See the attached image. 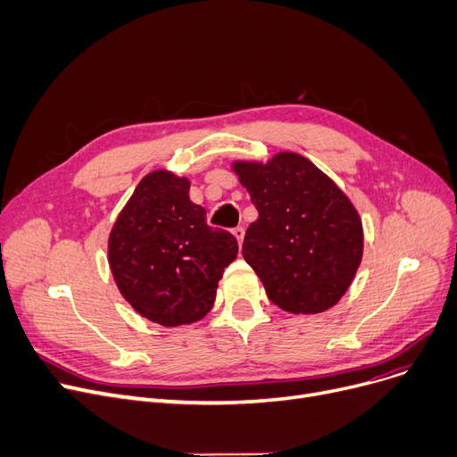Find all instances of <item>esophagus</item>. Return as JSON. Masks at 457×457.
<instances>
[{"label": "esophagus", "mask_w": 457, "mask_h": 457, "mask_svg": "<svg viewBox=\"0 0 457 457\" xmlns=\"http://www.w3.org/2000/svg\"><path fill=\"white\" fill-rule=\"evenodd\" d=\"M232 234L236 236V240H237V244H244V236H245V230L242 228V227H236L234 230H232Z\"/></svg>", "instance_id": "34e87169"}]
</instances>
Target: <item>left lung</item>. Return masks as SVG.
Returning <instances> with one entry per match:
<instances>
[{"mask_svg":"<svg viewBox=\"0 0 457 457\" xmlns=\"http://www.w3.org/2000/svg\"><path fill=\"white\" fill-rule=\"evenodd\" d=\"M232 169L258 210L244 258L268 297L292 314L337 305L362 258V223L352 201L295 152H278L268 163L234 162Z\"/></svg>","mask_w":457,"mask_h":457,"instance_id":"8db88e82","label":"left lung"}]
</instances>
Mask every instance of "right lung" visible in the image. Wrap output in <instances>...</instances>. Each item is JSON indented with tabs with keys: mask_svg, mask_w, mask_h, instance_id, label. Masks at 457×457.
Returning a JSON list of instances; mask_svg holds the SVG:
<instances>
[{
	"mask_svg": "<svg viewBox=\"0 0 457 457\" xmlns=\"http://www.w3.org/2000/svg\"><path fill=\"white\" fill-rule=\"evenodd\" d=\"M236 254V237L208 227L204 208L189 201V180L165 169L137 184L107 240L122 297L165 328L210 312L217 282Z\"/></svg>",
	"mask_w": 457,
	"mask_h": 457,
	"instance_id": "1",
	"label": "right lung"
}]
</instances>
